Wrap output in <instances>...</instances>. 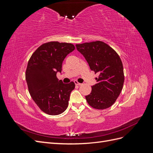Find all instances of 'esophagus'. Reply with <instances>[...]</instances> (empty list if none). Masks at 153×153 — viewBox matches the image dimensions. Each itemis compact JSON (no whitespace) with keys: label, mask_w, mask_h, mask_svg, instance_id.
Listing matches in <instances>:
<instances>
[{"label":"esophagus","mask_w":153,"mask_h":153,"mask_svg":"<svg viewBox=\"0 0 153 153\" xmlns=\"http://www.w3.org/2000/svg\"><path fill=\"white\" fill-rule=\"evenodd\" d=\"M74 83H75V85H82V84H80V83H79V82H78L76 80L74 81Z\"/></svg>","instance_id":"34e87169"}]
</instances>
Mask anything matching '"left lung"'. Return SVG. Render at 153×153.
<instances>
[{
	"label": "left lung",
	"mask_w": 153,
	"mask_h": 153,
	"mask_svg": "<svg viewBox=\"0 0 153 153\" xmlns=\"http://www.w3.org/2000/svg\"><path fill=\"white\" fill-rule=\"evenodd\" d=\"M90 69L95 73L97 84L92 86L90 94L85 96L88 104L96 109L109 108L116 101L123 89L124 76L121 59L108 45L97 41L76 45Z\"/></svg>",
	"instance_id": "obj_1"
}]
</instances>
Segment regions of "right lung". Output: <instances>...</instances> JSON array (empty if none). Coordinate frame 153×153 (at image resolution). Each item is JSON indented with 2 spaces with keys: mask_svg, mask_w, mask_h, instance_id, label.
I'll return each mask as SVG.
<instances>
[{
  "mask_svg": "<svg viewBox=\"0 0 153 153\" xmlns=\"http://www.w3.org/2000/svg\"><path fill=\"white\" fill-rule=\"evenodd\" d=\"M75 49L73 44L52 41L41 45L29 59L25 73L29 93L46 114L59 115L68 108L75 83L64 84L56 75L61 73L63 61Z\"/></svg>",
  "mask_w": 153,
  "mask_h": 153,
  "instance_id": "obj_1",
  "label": "right lung"
}]
</instances>
